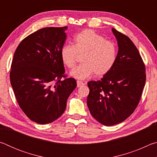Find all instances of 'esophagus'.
<instances>
[{"mask_svg":"<svg viewBox=\"0 0 157 157\" xmlns=\"http://www.w3.org/2000/svg\"><path fill=\"white\" fill-rule=\"evenodd\" d=\"M84 84H85L84 83V82H80V81H77V86H78V87H80V86H84Z\"/></svg>","mask_w":157,"mask_h":157,"instance_id":"obj_1","label":"esophagus"}]
</instances>
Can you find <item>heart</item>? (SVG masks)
Here are the masks:
<instances>
[{
    "instance_id": "obj_1",
    "label": "heart",
    "mask_w": 157,
    "mask_h": 157,
    "mask_svg": "<svg viewBox=\"0 0 157 157\" xmlns=\"http://www.w3.org/2000/svg\"><path fill=\"white\" fill-rule=\"evenodd\" d=\"M78 55H83V63L71 71V75L84 79L94 73L101 77L109 72L116 62L118 49L112 41L105 39L94 30L86 29L77 34L73 46H63L60 52L63 63L68 68L75 67Z\"/></svg>"
}]
</instances>
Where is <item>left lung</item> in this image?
Returning a JSON list of instances; mask_svg holds the SVG:
<instances>
[{"instance_id":"obj_1","label":"left lung","mask_w":157,"mask_h":157,"mask_svg":"<svg viewBox=\"0 0 157 157\" xmlns=\"http://www.w3.org/2000/svg\"><path fill=\"white\" fill-rule=\"evenodd\" d=\"M118 52L112 69L98 81L88 82L87 105L92 116L106 126L128 118L139 105L146 74L139 50L128 36L112 28Z\"/></svg>"}]
</instances>
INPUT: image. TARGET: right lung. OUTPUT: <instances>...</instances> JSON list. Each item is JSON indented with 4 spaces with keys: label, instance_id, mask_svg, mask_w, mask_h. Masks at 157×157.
Returning <instances> with one entry per match:
<instances>
[{
    "label": "right lung",
    "instance_id": "obj_1",
    "mask_svg": "<svg viewBox=\"0 0 157 157\" xmlns=\"http://www.w3.org/2000/svg\"><path fill=\"white\" fill-rule=\"evenodd\" d=\"M66 30L40 29L21 41L14 52L10 82L19 107L36 123H52L62 116L77 86L75 79L64 74L61 59Z\"/></svg>",
    "mask_w": 157,
    "mask_h": 157
}]
</instances>
